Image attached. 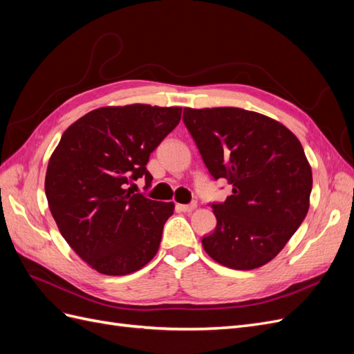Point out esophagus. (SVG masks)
Segmentation results:
<instances>
[{
  "instance_id": "1",
  "label": "esophagus",
  "mask_w": 354,
  "mask_h": 354,
  "mask_svg": "<svg viewBox=\"0 0 354 354\" xmlns=\"http://www.w3.org/2000/svg\"><path fill=\"white\" fill-rule=\"evenodd\" d=\"M177 208L183 212H192L196 209V203H189V205H177Z\"/></svg>"
}]
</instances>
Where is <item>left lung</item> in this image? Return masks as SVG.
Here are the masks:
<instances>
[{"mask_svg": "<svg viewBox=\"0 0 354 354\" xmlns=\"http://www.w3.org/2000/svg\"><path fill=\"white\" fill-rule=\"evenodd\" d=\"M183 121L209 174L233 186L212 205L217 227L203 250L229 269H259L307 216L313 177L301 143L279 121L241 108H185Z\"/></svg>", "mask_w": 354, "mask_h": 354, "instance_id": "left-lung-1", "label": "left lung"}]
</instances>
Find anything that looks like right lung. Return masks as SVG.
I'll use <instances>...</instances> for the list:
<instances>
[{"mask_svg":"<svg viewBox=\"0 0 354 354\" xmlns=\"http://www.w3.org/2000/svg\"><path fill=\"white\" fill-rule=\"evenodd\" d=\"M181 120L180 106H106L81 116L51 153L46 195L71 248L102 274L140 270L156 255L173 202L134 194L149 156Z\"/></svg>","mask_w":354,"mask_h":354,"instance_id":"add662e5","label":"right lung"}]
</instances>
